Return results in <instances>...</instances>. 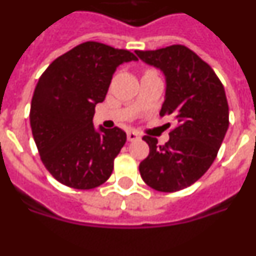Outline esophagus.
I'll use <instances>...</instances> for the list:
<instances>
[{"mask_svg": "<svg viewBox=\"0 0 256 256\" xmlns=\"http://www.w3.org/2000/svg\"><path fill=\"white\" fill-rule=\"evenodd\" d=\"M126 138H128V141H137V140H140V134L137 132L130 130L126 133Z\"/></svg>", "mask_w": 256, "mask_h": 256, "instance_id": "esophagus-1", "label": "esophagus"}]
</instances>
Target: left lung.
I'll return each instance as SVG.
<instances>
[{"label": "left lung", "instance_id": "left-lung-1", "mask_svg": "<svg viewBox=\"0 0 256 256\" xmlns=\"http://www.w3.org/2000/svg\"><path fill=\"white\" fill-rule=\"evenodd\" d=\"M136 55L164 73L160 116L174 122L165 144L144 136L150 152L140 164V173L156 191H180L202 177L216 160L230 124L224 87L210 65L182 44Z\"/></svg>", "mask_w": 256, "mask_h": 256}]
</instances>
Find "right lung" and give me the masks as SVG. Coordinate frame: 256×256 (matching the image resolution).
<instances>
[{"instance_id": "right-lung-1", "label": "right lung", "mask_w": 256, "mask_h": 256, "mask_svg": "<svg viewBox=\"0 0 256 256\" xmlns=\"http://www.w3.org/2000/svg\"><path fill=\"white\" fill-rule=\"evenodd\" d=\"M128 61H137L128 50L90 40L58 56L38 79L32 133L46 169L65 186L91 190L112 176L126 134L118 126L96 130L92 119L116 68Z\"/></svg>"}]
</instances>
